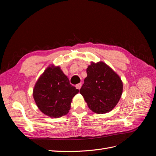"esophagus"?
Wrapping results in <instances>:
<instances>
[{"instance_id": "34e87169", "label": "esophagus", "mask_w": 156, "mask_h": 156, "mask_svg": "<svg viewBox=\"0 0 156 156\" xmlns=\"http://www.w3.org/2000/svg\"><path fill=\"white\" fill-rule=\"evenodd\" d=\"M81 86H82V84L81 83H79V84H76V85H75V87H76L77 89H80L81 88Z\"/></svg>"}]
</instances>
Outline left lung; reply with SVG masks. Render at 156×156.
<instances>
[{
	"mask_svg": "<svg viewBox=\"0 0 156 156\" xmlns=\"http://www.w3.org/2000/svg\"><path fill=\"white\" fill-rule=\"evenodd\" d=\"M87 77L79 92L90 110L97 114L111 111L121 98V79L103 62H92L87 69Z\"/></svg>",
	"mask_w": 156,
	"mask_h": 156,
	"instance_id": "left-lung-1",
	"label": "left lung"
}]
</instances>
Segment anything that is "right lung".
Segmentation results:
<instances>
[{
    "label": "right lung",
    "mask_w": 156,
    "mask_h": 156,
    "mask_svg": "<svg viewBox=\"0 0 156 156\" xmlns=\"http://www.w3.org/2000/svg\"><path fill=\"white\" fill-rule=\"evenodd\" d=\"M78 92L58 66L48 67L36 82L33 97L42 112L58 118L69 112L72 98Z\"/></svg>",
    "instance_id": "1"
}]
</instances>
